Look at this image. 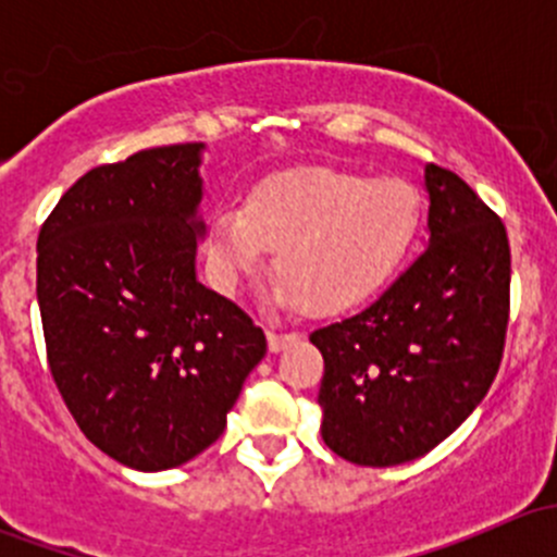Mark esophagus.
Here are the masks:
<instances>
[{
	"label": "esophagus",
	"instance_id": "obj_1",
	"mask_svg": "<svg viewBox=\"0 0 557 557\" xmlns=\"http://www.w3.org/2000/svg\"><path fill=\"white\" fill-rule=\"evenodd\" d=\"M267 342H269V352H283L285 347L299 342V334H277V331H269Z\"/></svg>",
	"mask_w": 557,
	"mask_h": 557
}]
</instances>
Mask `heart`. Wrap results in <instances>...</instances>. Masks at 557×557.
Returning a JSON list of instances; mask_svg holds the SVG:
<instances>
[{
  "label": "heart",
  "mask_w": 557,
  "mask_h": 557,
  "mask_svg": "<svg viewBox=\"0 0 557 557\" xmlns=\"http://www.w3.org/2000/svg\"><path fill=\"white\" fill-rule=\"evenodd\" d=\"M423 194L404 177L301 166L261 180L243 210L223 207L210 228L212 277L232 288L274 247L280 310L336 314L363 305L407 267L423 232Z\"/></svg>",
  "instance_id": "b5f03b06"
}]
</instances>
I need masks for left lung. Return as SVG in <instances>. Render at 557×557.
I'll use <instances>...</instances> for the list:
<instances>
[{
  "label": "left lung",
  "mask_w": 557,
  "mask_h": 557,
  "mask_svg": "<svg viewBox=\"0 0 557 557\" xmlns=\"http://www.w3.org/2000/svg\"><path fill=\"white\" fill-rule=\"evenodd\" d=\"M429 243L358 314L310 334L325 372L320 436L358 466L434 450L480 407L502 363L509 239L455 172L425 164Z\"/></svg>",
  "instance_id": "8db88e82"
}]
</instances>
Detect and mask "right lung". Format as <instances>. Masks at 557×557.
Segmentation results:
<instances>
[{"label":"right lung","mask_w":557,"mask_h":557,"mask_svg":"<svg viewBox=\"0 0 557 557\" xmlns=\"http://www.w3.org/2000/svg\"><path fill=\"white\" fill-rule=\"evenodd\" d=\"M205 143L86 172L39 228L48 367L83 434L117 463H188L226 429L267 356L252 320L196 277Z\"/></svg>","instance_id":"1"}]
</instances>
